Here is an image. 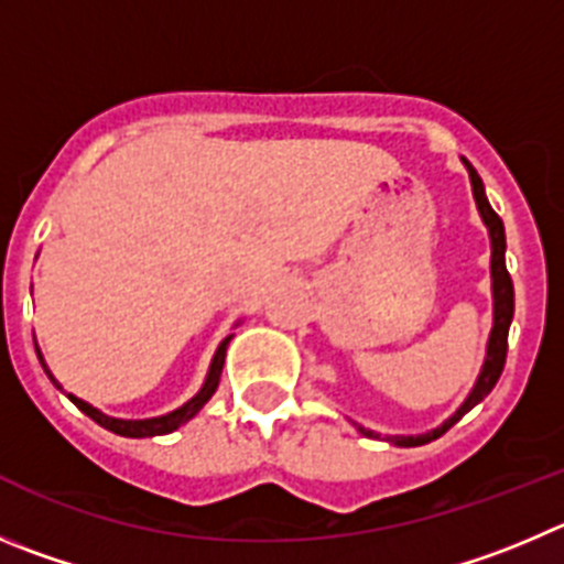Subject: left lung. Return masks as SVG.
Masks as SVG:
<instances>
[{"mask_svg": "<svg viewBox=\"0 0 564 564\" xmlns=\"http://www.w3.org/2000/svg\"><path fill=\"white\" fill-rule=\"evenodd\" d=\"M467 172H470L473 197H476L478 214H481L484 225L489 228V241H492V261H489V264H492V300H496V323H492V334H489L487 359H484L481 376H478L473 392L467 394V401L459 406V412H456L451 420H445L440 429L429 431V434L389 436V442L401 445V448H417V445H425V442L440 440V436L445 434L451 425L459 423V420L465 417V414L470 412L476 403H481L484 398L492 392V387H496L498 378H501L503 365H507V336H509V325H512V314H514V289H512V278H509V272H507V258H503V252H507V236H503L501 217H498L496 210H492V205H489L487 194H484L481 177H478V172L473 170L470 163H467ZM359 431L365 436H378V434H372V431L361 429V425H359Z\"/></svg>", "mask_w": 564, "mask_h": 564, "instance_id": "8db88e82", "label": "left lung"}]
</instances>
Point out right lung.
Here are the masks:
<instances>
[{
    "label": "right lung",
    "instance_id": "1",
    "mask_svg": "<svg viewBox=\"0 0 564 564\" xmlns=\"http://www.w3.org/2000/svg\"><path fill=\"white\" fill-rule=\"evenodd\" d=\"M234 339V336H228V339H223V345H219L217 356H214V361H210V370H208V378H205L203 389H199L197 394H194L192 401L186 403V406L175 409L172 414H163V417H152V420H116V417H108V414H102L99 409L88 406L86 401H80V398H75V394H68V401L75 403L77 409H80L83 414H88V417L94 420V423H99L102 429L113 431V434L119 436H135V440H141V436H161V434H170V431L181 429L183 423H188V420L194 417V414L199 412V409L205 406V403L210 401V394L217 392L219 387V376H223V367H225V350H228V341ZM41 359V356H39ZM46 370V365H44ZM46 376L52 378V372L46 370ZM52 383H55L57 389H61V383L52 378Z\"/></svg>",
    "mask_w": 564,
    "mask_h": 564
}]
</instances>
